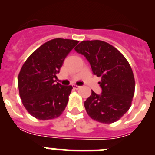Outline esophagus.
Instances as JSON below:
<instances>
[{
	"label": "esophagus",
	"instance_id": "1",
	"mask_svg": "<svg viewBox=\"0 0 155 155\" xmlns=\"http://www.w3.org/2000/svg\"><path fill=\"white\" fill-rule=\"evenodd\" d=\"M73 87H74V89L78 90V89H79V88H80V87H81V86L76 85V84H74V85H73Z\"/></svg>",
	"mask_w": 155,
	"mask_h": 155
}]
</instances>
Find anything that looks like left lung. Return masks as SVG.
<instances>
[{
  "instance_id": "left-lung-1",
  "label": "left lung",
  "mask_w": 155,
  "mask_h": 155,
  "mask_svg": "<svg viewBox=\"0 0 155 155\" xmlns=\"http://www.w3.org/2000/svg\"><path fill=\"white\" fill-rule=\"evenodd\" d=\"M87 59L98 82L101 94L91 91L84 102L91 119L103 124L120 120L131 105L135 89L132 69L127 59L112 45L100 40L82 41L74 49Z\"/></svg>"
}]
</instances>
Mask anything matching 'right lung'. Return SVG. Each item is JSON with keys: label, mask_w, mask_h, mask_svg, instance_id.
Listing matches in <instances>:
<instances>
[{"label": "right lung", "mask_w": 155, "mask_h": 155, "mask_svg": "<svg viewBox=\"0 0 155 155\" xmlns=\"http://www.w3.org/2000/svg\"><path fill=\"white\" fill-rule=\"evenodd\" d=\"M78 41L54 39L28 57L18 78L19 94L25 108L35 118L51 120L61 116L73 87L55 83L64 61Z\"/></svg>", "instance_id": "1"}]
</instances>
